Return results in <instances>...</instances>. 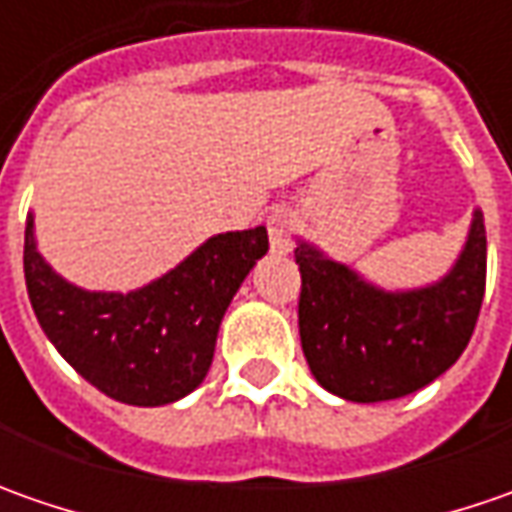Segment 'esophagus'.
I'll use <instances>...</instances> for the list:
<instances>
[{"label":"esophagus","mask_w":512,"mask_h":512,"mask_svg":"<svg viewBox=\"0 0 512 512\" xmlns=\"http://www.w3.org/2000/svg\"><path fill=\"white\" fill-rule=\"evenodd\" d=\"M293 230H296L293 210L290 207H273L267 216V233H270L273 253H290L293 250Z\"/></svg>","instance_id":"obj_1"}]
</instances>
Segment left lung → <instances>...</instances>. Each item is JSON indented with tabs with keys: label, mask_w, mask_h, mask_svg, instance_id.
Here are the masks:
<instances>
[{
	"label": "left lung",
	"mask_w": 512,
	"mask_h": 512,
	"mask_svg": "<svg viewBox=\"0 0 512 512\" xmlns=\"http://www.w3.org/2000/svg\"><path fill=\"white\" fill-rule=\"evenodd\" d=\"M299 336L325 390L347 402H387L422 390L464 353L487 282V236L476 210L456 267L439 285L384 293L350 267L299 245Z\"/></svg>",
	"instance_id": "1"
}]
</instances>
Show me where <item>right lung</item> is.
<instances>
[{
	"mask_svg": "<svg viewBox=\"0 0 512 512\" xmlns=\"http://www.w3.org/2000/svg\"><path fill=\"white\" fill-rule=\"evenodd\" d=\"M265 253V227L219 233L153 285L88 293L45 265L28 219L25 285L45 336L82 379L116 402L159 407L202 384L227 305Z\"/></svg>",
	"mask_w": 512,
	"mask_h": 512,
	"instance_id": "1",
	"label": "right lung"
}]
</instances>
